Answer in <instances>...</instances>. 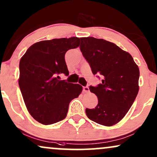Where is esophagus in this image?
<instances>
[{"label": "esophagus", "mask_w": 157, "mask_h": 157, "mask_svg": "<svg viewBox=\"0 0 157 157\" xmlns=\"http://www.w3.org/2000/svg\"><path fill=\"white\" fill-rule=\"evenodd\" d=\"M83 91H84L85 93H89L90 92V90H89V88L88 86H85L83 87Z\"/></svg>", "instance_id": "obj_1"}]
</instances>
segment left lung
<instances>
[{"instance_id":"8db88e82","label":"left lung","mask_w":157,"mask_h":157,"mask_svg":"<svg viewBox=\"0 0 157 157\" xmlns=\"http://www.w3.org/2000/svg\"><path fill=\"white\" fill-rule=\"evenodd\" d=\"M80 40V51L93 74L102 78L98 86L89 88L98 97V105L85 113L93 122L112 126L125 116L138 95L139 69L132 56L114 43L93 37Z\"/></svg>"}]
</instances>
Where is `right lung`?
<instances>
[{"label":"right lung","mask_w":157,"mask_h":157,"mask_svg":"<svg viewBox=\"0 0 157 157\" xmlns=\"http://www.w3.org/2000/svg\"><path fill=\"white\" fill-rule=\"evenodd\" d=\"M80 38L37 42L27 49L19 62V85L31 116L43 124H54L67 117L69 104L82 90L79 84L60 80L69 75L65 53L80 45Z\"/></svg>","instance_id":"add662e5"}]
</instances>
